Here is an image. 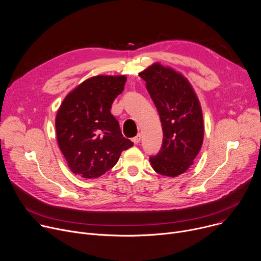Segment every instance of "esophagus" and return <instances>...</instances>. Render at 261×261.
Listing matches in <instances>:
<instances>
[{
  "label": "esophagus",
  "mask_w": 261,
  "mask_h": 261,
  "mask_svg": "<svg viewBox=\"0 0 261 261\" xmlns=\"http://www.w3.org/2000/svg\"><path fill=\"white\" fill-rule=\"evenodd\" d=\"M132 141L134 142V144H139L140 143V141H141V135H137L136 137H134L133 139H132Z\"/></svg>",
  "instance_id": "esophagus-1"
}]
</instances>
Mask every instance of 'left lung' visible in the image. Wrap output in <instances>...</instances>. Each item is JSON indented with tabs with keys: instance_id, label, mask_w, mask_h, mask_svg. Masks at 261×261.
Returning <instances> with one entry per match:
<instances>
[{
	"instance_id": "left-lung-1",
	"label": "left lung",
	"mask_w": 261,
	"mask_h": 261,
	"mask_svg": "<svg viewBox=\"0 0 261 261\" xmlns=\"http://www.w3.org/2000/svg\"><path fill=\"white\" fill-rule=\"evenodd\" d=\"M140 77L146 83L163 129L162 147L149 161L158 173L174 177L193 164L202 147V108L187 78L169 67L153 64Z\"/></svg>"
}]
</instances>
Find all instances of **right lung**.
Listing matches in <instances>:
<instances>
[{
    "instance_id": "add662e5",
    "label": "right lung",
    "mask_w": 261,
    "mask_h": 261,
    "mask_svg": "<svg viewBox=\"0 0 261 261\" xmlns=\"http://www.w3.org/2000/svg\"><path fill=\"white\" fill-rule=\"evenodd\" d=\"M126 77L98 75L74 89L59 108L55 127L58 146L70 169L85 178L106 173L123 150L134 145L124 138L111 114L115 98L124 90Z\"/></svg>"
}]
</instances>
